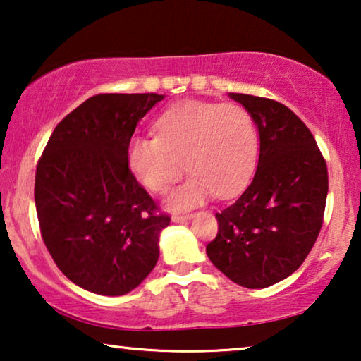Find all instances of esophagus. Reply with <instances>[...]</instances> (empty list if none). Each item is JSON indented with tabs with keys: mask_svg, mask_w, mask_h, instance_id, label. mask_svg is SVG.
<instances>
[{
	"mask_svg": "<svg viewBox=\"0 0 361 361\" xmlns=\"http://www.w3.org/2000/svg\"><path fill=\"white\" fill-rule=\"evenodd\" d=\"M190 219H192V215L182 214V215H174V216H172V221H174V224H179V221H187V220H190Z\"/></svg>",
	"mask_w": 361,
	"mask_h": 361,
	"instance_id": "1",
	"label": "esophagus"
}]
</instances>
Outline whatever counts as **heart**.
Here are the masks:
<instances>
[{"mask_svg": "<svg viewBox=\"0 0 361 361\" xmlns=\"http://www.w3.org/2000/svg\"><path fill=\"white\" fill-rule=\"evenodd\" d=\"M185 169L190 177L171 194L174 209H190L210 195L238 194L258 161V130L240 105L185 102L157 120V136L135 135L128 164L152 192H166Z\"/></svg>", "mask_w": 361, "mask_h": 361, "instance_id": "b5f03b06", "label": "heart"}]
</instances>
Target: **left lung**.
Here are the masks:
<instances>
[{"instance_id": "left-lung-1", "label": "left lung", "mask_w": 361, "mask_h": 361, "mask_svg": "<svg viewBox=\"0 0 361 361\" xmlns=\"http://www.w3.org/2000/svg\"><path fill=\"white\" fill-rule=\"evenodd\" d=\"M258 126L256 174L238 200L215 214L212 263L233 283L263 289L294 273L317 240L329 192L327 164L312 133L283 103L230 93Z\"/></svg>"}]
</instances>
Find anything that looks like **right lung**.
Instances as JSON below:
<instances>
[{"label":"right lung","instance_id":"add662e5","mask_svg":"<svg viewBox=\"0 0 361 361\" xmlns=\"http://www.w3.org/2000/svg\"><path fill=\"white\" fill-rule=\"evenodd\" d=\"M162 98H88L56 126L37 162L34 200L44 245L57 268L90 293H130L159 258V233L171 216L136 180L128 145Z\"/></svg>","mask_w":361,"mask_h":361}]
</instances>
